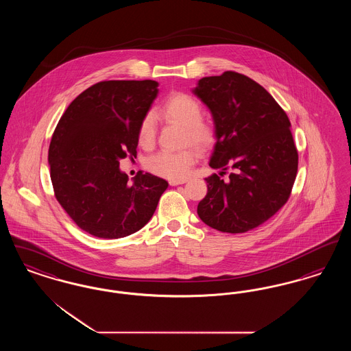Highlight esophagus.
<instances>
[{"label": "esophagus", "mask_w": 351, "mask_h": 351, "mask_svg": "<svg viewBox=\"0 0 351 351\" xmlns=\"http://www.w3.org/2000/svg\"><path fill=\"white\" fill-rule=\"evenodd\" d=\"M169 185H172V186H175V185H180V184L186 183V180H176V179H172V180H169L168 182Z\"/></svg>", "instance_id": "1"}]
</instances>
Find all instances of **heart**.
<instances>
[{
	"instance_id": "b5f03b06",
	"label": "heart",
	"mask_w": 351,
	"mask_h": 351,
	"mask_svg": "<svg viewBox=\"0 0 351 351\" xmlns=\"http://www.w3.org/2000/svg\"><path fill=\"white\" fill-rule=\"evenodd\" d=\"M159 114L168 122H175L185 128V143H192L199 150H208L216 141V133L212 125L204 122L202 108L199 101L185 93H172L163 102ZM139 146L150 149L155 143L156 125L152 113H147L141 119L136 130ZM197 151L195 149L171 152L160 151L149 158L146 162L147 169L162 178L184 179L195 162L197 160Z\"/></svg>"
}]
</instances>
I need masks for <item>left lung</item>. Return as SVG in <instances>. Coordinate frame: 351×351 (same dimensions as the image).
<instances>
[{"label": "left lung", "mask_w": 351, "mask_h": 351, "mask_svg": "<svg viewBox=\"0 0 351 351\" xmlns=\"http://www.w3.org/2000/svg\"><path fill=\"white\" fill-rule=\"evenodd\" d=\"M193 93L212 113L217 142L209 166L221 169L205 179L197 215L219 232L246 233L289 199L299 163L291 122L262 85L238 72L202 77Z\"/></svg>", "instance_id": "8db88e82"}]
</instances>
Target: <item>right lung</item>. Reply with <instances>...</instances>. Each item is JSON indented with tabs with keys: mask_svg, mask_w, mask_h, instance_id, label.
I'll list each match as a JSON object with an SVG mask.
<instances>
[{
	"mask_svg": "<svg viewBox=\"0 0 351 351\" xmlns=\"http://www.w3.org/2000/svg\"><path fill=\"white\" fill-rule=\"evenodd\" d=\"M154 80H109L69 104L52 134L49 163L55 197L84 232L116 239L150 221L165 179L138 172L132 185L119 160L136 155V130L158 96Z\"/></svg>",
	"mask_w": 351,
	"mask_h": 351,
	"instance_id": "1",
	"label": "right lung"
}]
</instances>
